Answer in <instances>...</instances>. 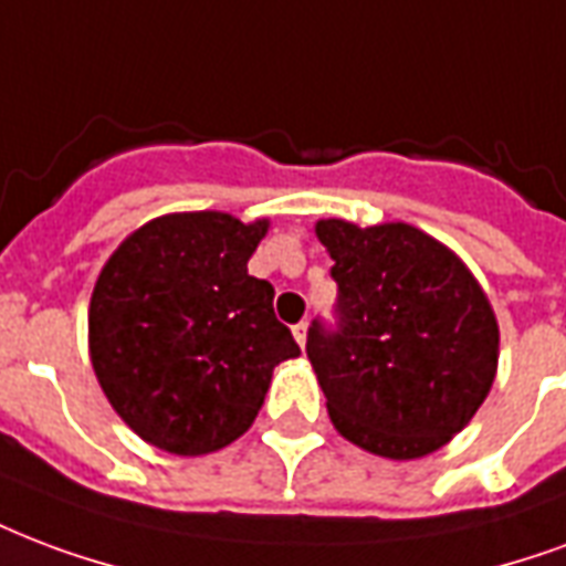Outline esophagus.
<instances>
[{
  "label": "esophagus",
  "instance_id": "1",
  "mask_svg": "<svg viewBox=\"0 0 566 566\" xmlns=\"http://www.w3.org/2000/svg\"><path fill=\"white\" fill-rule=\"evenodd\" d=\"M305 333H308V324H305V321H300V324L294 326V338L300 342V347H305Z\"/></svg>",
  "mask_w": 566,
  "mask_h": 566
}]
</instances>
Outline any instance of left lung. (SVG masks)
<instances>
[{
	"label": "left lung",
	"instance_id": "obj_1",
	"mask_svg": "<svg viewBox=\"0 0 566 566\" xmlns=\"http://www.w3.org/2000/svg\"><path fill=\"white\" fill-rule=\"evenodd\" d=\"M338 284L336 329L308 326L305 354L342 438L420 459L471 422L497 371V321L453 251L392 221L315 224Z\"/></svg>",
	"mask_w": 566,
	"mask_h": 566
}]
</instances>
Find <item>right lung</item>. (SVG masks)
Here are the masks:
<instances>
[{"mask_svg": "<svg viewBox=\"0 0 566 566\" xmlns=\"http://www.w3.org/2000/svg\"><path fill=\"white\" fill-rule=\"evenodd\" d=\"M270 221L174 212L113 251L90 303V357L134 432L177 455L216 453L249 432L272 368L300 357L249 258Z\"/></svg>", "mask_w": 566, "mask_h": 566, "instance_id": "add662e5", "label": "right lung"}]
</instances>
